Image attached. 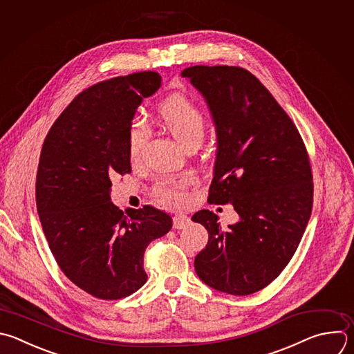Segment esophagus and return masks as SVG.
<instances>
[{
    "mask_svg": "<svg viewBox=\"0 0 354 354\" xmlns=\"http://www.w3.org/2000/svg\"><path fill=\"white\" fill-rule=\"evenodd\" d=\"M172 221H174V227H175V229H183V227H186L187 225H190V218H189L187 215H185V214H176V215H174Z\"/></svg>",
    "mask_w": 354,
    "mask_h": 354,
    "instance_id": "1",
    "label": "esophagus"
}]
</instances>
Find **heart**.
I'll return each mask as SVG.
<instances>
[{"label": "heart", "instance_id": "heart-1", "mask_svg": "<svg viewBox=\"0 0 354 354\" xmlns=\"http://www.w3.org/2000/svg\"><path fill=\"white\" fill-rule=\"evenodd\" d=\"M160 122L185 149L203 142L207 129L204 112L183 94L167 97L157 108ZM150 138V129L142 118L131 120L127 132L128 154L132 162L138 161ZM194 185L192 175L157 182L151 189L154 201L164 207H175L187 198V189Z\"/></svg>", "mask_w": 354, "mask_h": 354}]
</instances>
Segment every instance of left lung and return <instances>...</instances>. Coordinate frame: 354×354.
I'll return each mask as SVG.
<instances>
[{
    "instance_id": "obj_1",
    "label": "left lung",
    "mask_w": 354,
    "mask_h": 354,
    "mask_svg": "<svg viewBox=\"0 0 354 354\" xmlns=\"http://www.w3.org/2000/svg\"><path fill=\"white\" fill-rule=\"evenodd\" d=\"M182 76L204 95L216 128L208 203H232L241 216L227 229L209 209L192 216L208 232L194 268L219 292L252 295L289 264L308 223L314 185L307 149L289 115L249 71L196 65Z\"/></svg>"
}]
</instances>
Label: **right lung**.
<instances>
[{"label":"right lung","instance_id":"1","mask_svg":"<svg viewBox=\"0 0 354 354\" xmlns=\"http://www.w3.org/2000/svg\"><path fill=\"white\" fill-rule=\"evenodd\" d=\"M160 86L154 71L93 84L62 111L40 153L36 204L50 250L69 281L101 300L146 283L145 252L172 227L154 207L124 215L109 198L112 179L132 172L128 125Z\"/></svg>","mask_w":354,"mask_h":354}]
</instances>
